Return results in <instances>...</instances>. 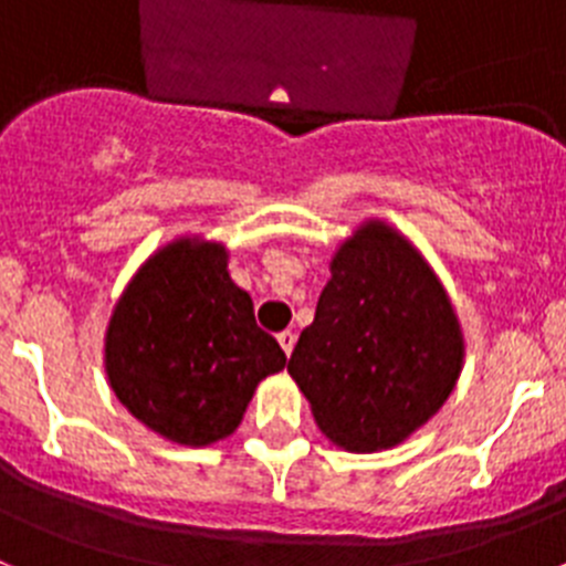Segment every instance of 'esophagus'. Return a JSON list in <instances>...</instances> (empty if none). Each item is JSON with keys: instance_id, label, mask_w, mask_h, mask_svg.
<instances>
[{"instance_id": "esophagus-1", "label": "esophagus", "mask_w": 566, "mask_h": 566, "mask_svg": "<svg viewBox=\"0 0 566 566\" xmlns=\"http://www.w3.org/2000/svg\"><path fill=\"white\" fill-rule=\"evenodd\" d=\"M294 334L292 332H280L277 334V343H280V348H283V352H286V357H292V352H294Z\"/></svg>"}]
</instances>
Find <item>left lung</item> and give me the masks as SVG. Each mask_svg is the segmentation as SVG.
Masks as SVG:
<instances>
[{
	"mask_svg": "<svg viewBox=\"0 0 566 566\" xmlns=\"http://www.w3.org/2000/svg\"><path fill=\"white\" fill-rule=\"evenodd\" d=\"M462 359V326L433 269L397 229L365 221L332 258L289 374L319 431L345 451L374 453L442 408Z\"/></svg>",
	"mask_w": 566,
	"mask_h": 566,
	"instance_id": "1",
	"label": "left lung"
}]
</instances>
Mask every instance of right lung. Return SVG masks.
<instances>
[{"instance_id":"right-lung-1","label":"right lung","mask_w":566,"mask_h":566,"mask_svg":"<svg viewBox=\"0 0 566 566\" xmlns=\"http://www.w3.org/2000/svg\"><path fill=\"white\" fill-rule=\"evenodd\" d=\"M227 260L214 240H172L135 272L109 317V388L169 442L203 448L232 437L260 379L286 365Z\"/></svg>"}]
</instances>
